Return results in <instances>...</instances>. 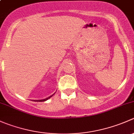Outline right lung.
Wrapping results in <instances>:
<instances>
[{
	"label": "right lung",
	"instance_id": "obj_1",
	"mask_svg": "<svg viewBox=\"0 0 134 134\" xmlns=\"http://www.w3.org/2000/svg\"><path fill=\"white\" fill-rule=\"evenodd\" d=\"M54 94H55V93H54L53 94H52V95L50 96V97H47V98H44V99H42V100H33V101H35V102H44V101L47 100L49 99L50 98H51V97H52V96H53Z\"/></svg>",
	"mask_w": 134,
	"mask_h": 134
}]
</instances>
